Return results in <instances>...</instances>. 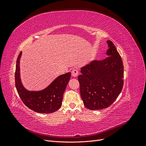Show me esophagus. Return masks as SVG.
<instances>
[{
    "instance_id": "34e87169",
    "label": "esophagus",
    "mask_w": 146,
    "mask_h": 146,
    "mask_svg": "<svg viewBox=\"0 0 146 146\" xmlns=\"http://www.w3.org/2000/svg\"><path fill=\"white\" fill-rule=\"evenodd\" d=\"M71 74H72V76L74 77H76L78 74V70L76 69H74L72 71H71Z\"/></svg>"
}]
</instances>
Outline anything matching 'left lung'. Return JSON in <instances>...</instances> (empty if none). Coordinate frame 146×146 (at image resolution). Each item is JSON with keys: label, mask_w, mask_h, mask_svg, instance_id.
<instances>
[{"label": "left lung", "mask_w": 146, "mask_h": 146, "mask_svg": "<svg viewBox=\"0 0 146 146\" xmlns=\"http://www.w3.org/2000/svg\"><path fill=\"white\" fill-rule=\"evenodd\" d=\"M107 42L109 56L92 61L82 68V74L78 77L83 104L91 110L108 107L121 93L123 85L121 57L113 42Z\"/></svg>", "instance_id": "8db88e82"}]
</instances>
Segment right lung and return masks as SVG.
<instances>
[{"mask_svg": "<svg viewBox=\"0 0 146 146\" xmlns=\"http://www.w3.org/2000/svg\"><path fill=\"white\" fill-rule=\"evenodd\" d=\"M22 52L16 61L15 86L21 99L33 111L51 113L57 111L62 105L63 96L70 77V72L57 77L46 89L40 91H29L23 86L20 79L19 63Z\"/></svg>", "mask_w": 146, "mask_h": 146, "instance_id": "obj_1", "label": "right lung"}]
</instances>
